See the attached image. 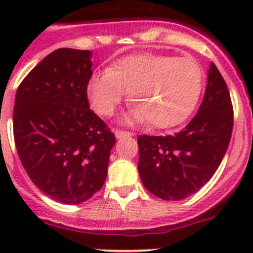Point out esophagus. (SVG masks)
<instances>
[{
	"label": "esophagus",
	"instance_id": "obj_1",
	"mask_svg": "<svg viewBox=\"0 0 253 253\" xmlns=\"http://www.w3.org/2000/svg\"><path fill=\"white\" fill-rule=\"evenodd\" d=\"M131 135H133V133H130V131L118 130V129L115 130V137L118 138V139H120V138H125V137H131Z\"/></svg>",
	"mask_w": 253,
	"mask_h": 253
}]
</instances>
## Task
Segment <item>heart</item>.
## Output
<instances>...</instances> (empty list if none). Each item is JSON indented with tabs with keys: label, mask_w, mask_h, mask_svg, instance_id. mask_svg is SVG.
I'll return each mask as SVG.
<instances>
[{
	"label": "heart",
	"mask_w": 253,
	"mask_h": 253,
	"mask_svg": "<svg viewBox=\"0 0 253 253\" xmlns=\"http://www.w3.org/2000/svg\"><path fill=\"white\" fill-rule=\"evenodd\" d=\"M204 77L203 67L191 58L138 53L93 73L87 95L96 113L111 116L129 92L134 107L126 122L169 128L191 115L202 96Z\"/></svg>",
	"instance_id": "heart-1"
}]
</instances>
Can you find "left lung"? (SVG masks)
<instances>
[{
	"instance_id": "8db88e82",
	"label": "left lung",
	"mask_w": 253,
	"mask_h": 253,
	"mask_svg": "<svg viewBox=\"0 0 253 253\" xmlns=\"http://www.w3.org/2000/svg\"><path fill=\"white\" fill-rule=\"evenodd\" d=\"M232 129L229 91L215 64L210 63L204 99L193 120L173 135L138 137V172L144 187L171 202L193 195L215 173Z\"/></svg>"
}]
</instances>
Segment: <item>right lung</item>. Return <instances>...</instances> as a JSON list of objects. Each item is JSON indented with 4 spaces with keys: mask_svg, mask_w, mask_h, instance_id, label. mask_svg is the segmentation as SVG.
<instances>
[{
    "mask_svg": "<svg viewBox=\"0 0 253 253\" xmlns=\"http://www.w3.org/2000/svg\"><path fill=\"white\" fill-rule=\"evenodd\" d=\"M90 50L60 48L20 84L13 138L35 186L62 204L86 202L102 187L115 135L90 110Z\"/></svg>",
    "mask_w": 253,
    "mask_h": 253,
    "instance_id": "1",
    "label": "right lung"
}]
</instances>
